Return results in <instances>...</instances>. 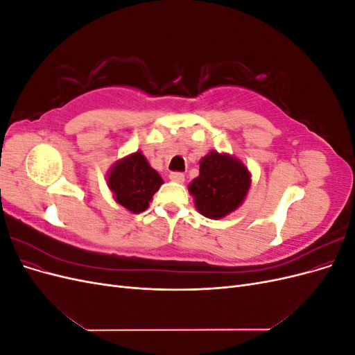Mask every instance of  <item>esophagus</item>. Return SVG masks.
<instances>
[{
    "mask_svg": "<svg viewBox=\"0 0 355 355\" xmlns=\"http://www.w3.org/2000/svg\"><path fill=\"white\" fill-rule=\"evenodd\" d=\"M168 178H170V180L179 182V184H182V182L185 180V175L182 173V171H171V173L168 175Z\"/></svg>",
    "mask_w": 355,
    "mask_h": 355,
    "instance_id": "esophagus-1",
    "label": "esophagus"
}]
</instances>
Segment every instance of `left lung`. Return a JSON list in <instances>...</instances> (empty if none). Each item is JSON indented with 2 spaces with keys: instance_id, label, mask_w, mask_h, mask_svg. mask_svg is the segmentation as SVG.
<instances>
[{
  "instance_id": "8db88e82",
  "label": "left lung",
  "mask_w": 355,
  "mask_h": 355,
  "mask_svg": "<svg viewBox=\"0 0 355 355\" xmlns=\"http://www.w3.org/2000/svg\"><path fill=\"white\" fill-rule=\"evenodd\" d=\"M250 187V173L240 159L211 151L201 159L200 176L189 192L197 210L210 219H220L243 202Z\"/></svg>"
}]
</instances>
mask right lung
<instances>
[{
    "label": "right lung",
    "instance_id": "obj_1",
    "mask_svg": "<svg viewBox=\"0 0 355 355\" xmlns=\"http://www.w3.org/2000/svg\"><path fill=\"white\" fill-rule=\"evenodd\" d=\"M108 185L121 206L133 213H141L148 209L153 196L163 185V179L141 153H135L112 167Z\"/></svg>",
    "mask_w": 355,
    "mask_h": 355
}]
</instances>
